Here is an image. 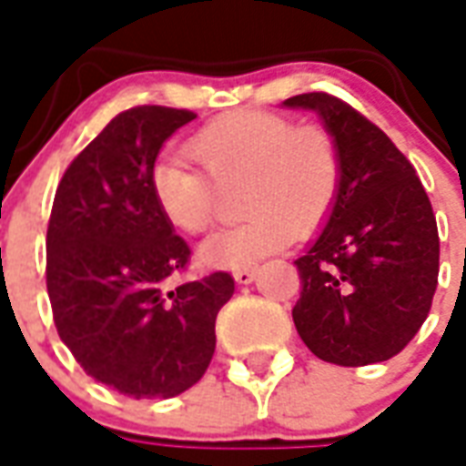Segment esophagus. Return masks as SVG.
<instances>
[{
  "mask_svg": "<svg viewBox=\"0 0 466 466\" xmlns=\"http://www.w3.org/2000/svg\"><path fill=\"white\" fill-rule=\"evenodd\" d=\"M234 281L237 284H251L257 279V268L254 267H244V268H234Z\"/></svg>",
  "mask_w": 466,
  "mask_h": 466,
  "instance_id": "1",
  "label": "esophagus"
}]
</instances>
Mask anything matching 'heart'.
Here are the masks:
<instances>
[{"label": "heart", "mask_w": 466, "mask_h": 466, "mask_svg": "<svg viewBox=\"0 0 466 466\" xmlns=\"http://www.w3.org/2000/svg\"><path fill=\"white\" fill-rule=\"evenodd\" d=\"M185 150L213 182L177 160H160L150 172V192L165 222L177 232H205L215 217L216 187L239 185L237 212L247 215L199 244L205 267L257 264L294 234L316 232L339 199L340 150L320 126L291 127L277 113L232 110L199 127Z\"/></svg>", "instance_id": "heart-1"}]
</instances>
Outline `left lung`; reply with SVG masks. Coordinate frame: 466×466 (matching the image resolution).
<instances>
[{"label": "left lung", "instance_id": "8db88e82", "mask_svg": "<svg viewBox=\"0 0 466 466\" xmlns=\"http://www.w3.org/2000/svg\"><path fill=\"white\" fill-rule=\"evenodd\" d=\"M284 108L313 110L340 150V192L319 237L294 261V323L313 356L370 365L398 356L425 323L440 271L432 205L405 155L380 127L329 93Z\"/></svg>", "mask_w": 466, "mask_h": 466}]
</instances>
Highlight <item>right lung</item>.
<instances>
[{"label": "right lung", "mask_w": 466, "mask_h": 466, "mask_svg": "<svg viewBox=\"0 0 466 466\" xmlns=\"http://www.w3.org/2000/svg\"><path fill=\"white\" fill-rule=\"evenodd\" d=\"M195 113L123 110L64 172L46 232V289L61 340L93 380L136 400L180 395L215 356L217 313L234 279L175 286L187 242L155 207L150 172Z\"/></svg>", "instance_id": "1"}]
</instances>
